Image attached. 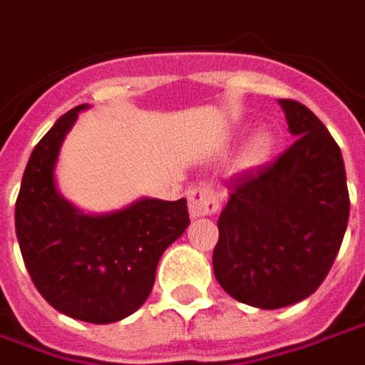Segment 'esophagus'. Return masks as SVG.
Masks as SVG:
<instances>
[{"mask_svg":"<svg viewBox=\"0 0 365 365\" xmlns=\"http://www.w3.org/2000/svg\"><path fill=\"white\" fill-rule=\"evenodd\" d=\"M187 199H190V215L193 219L217 213L221 207V197L213 187V183L209 182H201L195 187H191Z\"/></svg>","mask_w":365,"mask_h":365,"instance_id":"1","label":"esophagus"}]
</instances>
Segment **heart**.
<instances>
[{
	"mask_svg": "<svg viewBox=\"0 0 365 365\" xmlns=\"http://www.w3.org/2000/svg\"><path fill=\"white\" fill-rule=\"evenodd\" d=\"M272 150H274V136L269 133H260V135L254 136V140L248 146V150L245 154V162L250 164V166H258V164L269 158Z\"/></svg>",
	"mask_w": 365,
	"mask_h": 365,
	"instance_id": "obj_1",
	"label": "heart"
}]
</instances>
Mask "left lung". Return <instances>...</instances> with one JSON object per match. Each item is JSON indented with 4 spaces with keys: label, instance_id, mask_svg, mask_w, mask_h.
I'll return each mask as SVG.
<instances>
[{
    "label": "left lung",
    "instance_id": "1",
    "mask_svg": "<svg viewBox=\"0 0 365 365\" xmlns=\"http://www.w3.org/2000/svg\"><path fill=\"white\" fill-rule=\"evenodd\" d=\"M297 140L266 166L230 180L217 221V282L230 297L282 309L319 289L344 238L350 197L342 152L309 107L279 99Z\"/></svg>",
    "mask_w": 365,
    "mask_h": 365
}]
</instances>
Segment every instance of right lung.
<instances>
[{"label":"right lung","instance_id":"obj_1","mask_svg":"<svg viewBox=\"0 0 365 365\" xmlns=\"http://www.w3.org/2000/svg\"><path fill=\"white\" fill-rule=\"evenodd\" d=\"M78 105L41 138L23 174L15 230L29 275L56 311L93 324L133 314L148 299L162 254L182 237L187 201L143 197L105 215L82 213L54 180L60 146Z\"/></svg>","mask_w":365,"mask_h":365}]
</instances>
